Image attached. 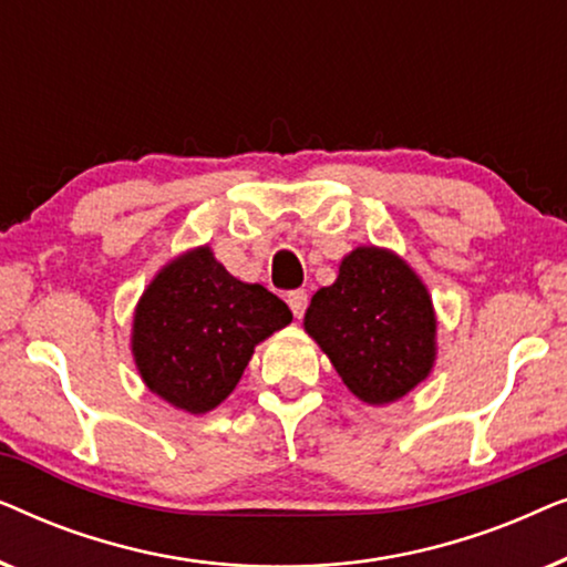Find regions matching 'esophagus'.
Segmentation results:
<instances>
[{"mask_svg": "<svg viewBox=\"0 0 567 567\" xmlns=\"http://www.w3.org/2000/svg\"><path fill=\"white\" fill-rule=\"evenodd\" d=\"M286 301H289L293 317H301V315H305V309H307V291L293 289V291L286 293Z\"/></svg>", "mask_w": 567, "mask_h": 567, "instance_id": "1", "label": "esophagus"}]
</instances>
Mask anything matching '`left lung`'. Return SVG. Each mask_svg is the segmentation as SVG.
<instances>
[{"mask_svg":"<svg viewBox=\"0 0 567 567\" xmlns=\"http://www.w3.org/2000/svg\"><path fill=\"white\" fill-rule=\"evenodd\" d=\"M305 328L369 405L400 400L436 359L429 291L398 255L379 247H359L340 262L338 281L312 297Z\"/></svg>","mask_w":567,"mask_h":567,"instance_id":"1","label":"left lung"}]
</instances>
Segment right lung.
I'll return each instance as SVG.
<instances>
[{
  "mask_svg": "<svg viewBox=\"0 0 567 567\" xmlns=\"http://www.w3.org/2000/svg\"><path fill=\"white\" fill-rule=\"evenodd\" d=\"M289 322L276 293L237 281L200 247L169 262L138 301V374L169 405L208 413L235 390L255 346Z\"/></svg>",
  "mask_w": 567,
  "mask_h": 567,
  "instance_id": "add662e5",
  "label": "right lung"
}]
</instances>
